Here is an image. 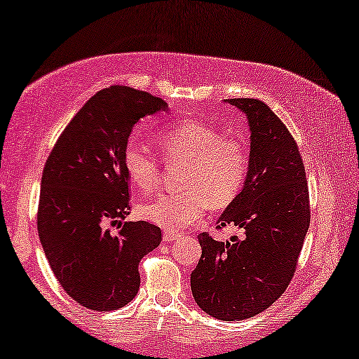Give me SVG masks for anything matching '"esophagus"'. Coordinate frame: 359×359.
<instances>
[{
    "label": "esophagus",
    "mask_w": 359,
    "mask_h": 359,
    "mask_svg": "<svg viewBox=\"0 0 359 359\" xmlns=\"http://www.w3.org/2000/svg\"><path fill=\"white\" fill-rule=\"evenodd\" d=\"M178 237H180V233L173 232V230H165V232H163L165 242H173V240H176Z\"/></svg>",
    "instance_id": "obj_1"
}]
</instances>
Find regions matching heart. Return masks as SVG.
Here are the masks:
<instances>
[{"label": "heart", "instance_id": "b5f03b06", "mask_svg": "<svg viewBox=\"0 0 359 359\" xmlns=\"http://www.w3.org/2000/svg\"><path fill=\"white\" fill-rule=\"evenodd\" d=\"M155 144L168 163H184L178 194H160L139 208L142 219L166 230L199 222L210 205L224 209L242 193L248 173V151L242 140L198 121L176 122L155 132ZM122 165L142 193L160 184L161 166L135 140L126 145Z\"/></svg>", "mask_w": 359, "mask_h": 359}]
</instances>
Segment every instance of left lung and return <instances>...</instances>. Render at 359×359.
<instances>
[{"label":"left lung","instance_id":"1","mask_svg":"<svg viewBox=\"0 0 359 359\" xmlns=\"http://www.w3.org/2000/svg\"><path fill=\"white\" fill-rule=\"evenodd\" d=\"M250 127L248 173L242 193L217 227L245 230L240 240L199 235L203 255L191 273V291L208 316L233 322L255 317L286 291L311 224L306 170L281 119L253 97L225 100Z\"/></svg>","mask_w":359,"mask_h":359}]
</instances>
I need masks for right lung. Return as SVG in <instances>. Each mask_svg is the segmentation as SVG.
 <instances>
[{"mask_svg": "<svg viewBox=\"0 0 359 359\" xmlns=\"http://www.w3.org/2000/svg\"><path fill=\"white\" fill-rule=\"evenodd\" d=\"M160 111L168 104L145 91L101 90L76 112L43 166L39 238L62 287L91 311L129 304L140 286V259L161 242L156 225L122 222L130 214L122 154L137 122Z\"/></svg>", "mask_w": 359, "mask_h": 359, "instance_id": "1", "label": "right lung"}]
</instances>
